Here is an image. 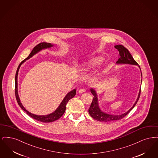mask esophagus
Returning <instances> with one entry per match:
<instances>
[{
    "instance_id": "obj_1",
    "label": "esophagus",
    "mask_w": 158,
    "mask_h": 158,
    "mask_svg": "<svg viewBox=\"0 0 158 158\" xmlns=\"http://www.w3.org/2000/svg\"><path fill=\"white\" fill-rule=\"evenodd\" d=\"M85 91H86L85 89H83V88H82V89H79V90H78V92H79V94H83V93H84Z\"/></svg>"
}]
</instances>
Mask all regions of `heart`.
<instances>
[{
    "instance_id": "1",
    "label": "heart",
    "mask_w": 158,
    "mask_h": 158,
    "mask_svg": "<svg viewBox=\"0 0 158 158\" xmlns=\"http://www.w3.org/2000/svg\"><path fill=\"white\" fill-rule=\"evenodd\" d=\"M102 58L100 56L86 60L81 66V71L83 72H87L98 68L102 63Z\"/></svg>"
}]
</instances>
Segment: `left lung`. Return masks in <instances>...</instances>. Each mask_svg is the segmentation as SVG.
I'll use <instances>...</instances> for the list:
<instances>
[{
	"label": "left lung",
	"instance_id": "left-lung-1",
	"mask_svg": "<svg viewBox=\"0 0 158 158\" xmlns=\"http://www.w3.org/2000/svg\"><path fill=\"white\" fill-rule=\"evenodd\" d=\"M114 47L117 49V50L120 53V58L118 59V61L116 62L117 64H131V65H135L137 66L140 70L141 72V82H142V71L140 66L137 63V62L133 58L131 54L128 52L127 49L125 48L123 45H116L114 46ZM141 85L140 88V90L138 94L137 98L136 99L135 102L134 103L133 105L126 111V113H123L120 115H114V114H110L108 113H105L104 111H102L100 108V106L99 105V101H98V94L97 92L95 90V88H90V92L94 95V99L91 103L90 107L89 108V113L90 116L95 120L99 121H102V122H113L114 121L119 120L122 119L123 117H124L128 113H129L131 110H133V108L135 107L136 105L140 95V90H141Z\"/></svg>",
	"mask_w": 158,
	"mask_h": 158
}]
</instances>
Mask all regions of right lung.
I'll list each match as a JSON object with an SVG mask.
<instances>
[{"label": "right lung", "mask_w": 158, "mask_h": 158, "mask_svg": "<svg viewBox=\"0 0 158 158\" xmlns=\"http://www.w3.org/2000/svg\"><path fill=\"white\" fill-rule=\"evenodd\" d=\"M54 46V44H52L51 43H41L38 44L37 45H36L33 48V50L31 52L28 57L27 58H26L25 60L23 61L19 64L18 68L17 69V70L16 72V75H15V96H16V101L18 102V105H19V106L23 109V110L25 112H26L28 115H30L31 117L33 118L34 119H35L36 120L43 122V123H51V122H53V121L57 120L59 118H60L66 111V104H68L69 101L75 96L76 92V89H74L70 91L69 92H68V94L66 95V96L64 97V98H63V99L62 100V101L61 102L60 105H59L57 108L54 111H53V113L47 114V115H37V114H32L30 111H28L27 110H26L21 102L20 98L19 97V94H18V72H19V68L21 66V65L23 64V63L25 61H26V60L30 59V58L32 57L34 55L40 52L41 51H42L43 50H45V49H49Z\"/></svg>", "instance_id": "1"}]
</instances>
